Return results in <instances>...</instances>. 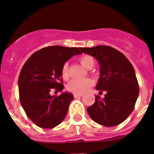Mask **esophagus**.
Returning a JSON list of instances; mask_svg holds the SVG:
<instances>
[{
    "instance_id": "obj_1",
    "label": "esophagus",
    "mask_w": 154,
    "mask_h": 154,
    "mask_svg": "<svg viewBox=\"0 0 154 154\" xmlns=\"http://www.w3.org/2000/svg\"><path fill=\"white\" fill-rule=\"evenodd\" d=\"M82 96H83V94H74V98L82 97Z\"/></svg>"
}]
</instances>
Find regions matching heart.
I'll return each mask as SVG.
<instances>
[{"label":"heart","instance_id":"obj_1","mask_svg":"<svg viewBox=\"0 0 154 154\" xmlns=\"http://www.w3.org/2000/svg\"><path fill=\"white\" fill-rule=\"evenodd\" d=\"M81 64L88 69H91L95 65V60L91 55H84L79 58ZM62 76L64 79H69V64L65 62L62 68ZM93 81L91 79H73L69 82L67 89L69 92L75 94H82L89 90V88L93 85Z\"/></svg>","mask_w":154,"mask_h":154}]
</instances>
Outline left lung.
I'll return each mask as SVG.
<instances>
[{"mask_svg": "<svg viewBox=\"0 0 154 154\" xmlns=\"http://www.w3.org/2000/svg\"><path fill=\"white\" fill-rule=\"evenodd\" d=\"M82 51L99 61L100 76L96 89L106 91L103 99L96 96V101L87 108V112L103 126L120 124L135 108L140 92L133 65L123 53L110 46L82 48Z\"/></svg>", "mask_w": 154, "mask_h": 154, "instance_id": "left-lung-1", "label": "left lung"}]
</instances>
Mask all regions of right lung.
Listing matches in <instances>:
<instances>
[{"label":"right lung","instance_id":"obj_1","mask_svg":"<svg viewBox=\"0 0 154 154\" xmlns=\"http://www.w3.org/2000/svg\"><path fill=\"white\" fill-rule=\"evenodd\" d=\"M82 48L48 46L33 53L24 64L18 78L19 99L27 116L36 126L51 129L65 119L73 95L51 96L52 89L63 90L62 68Z\"/></svg>","mask_w":154,"mask_h":154}]
</instances>
